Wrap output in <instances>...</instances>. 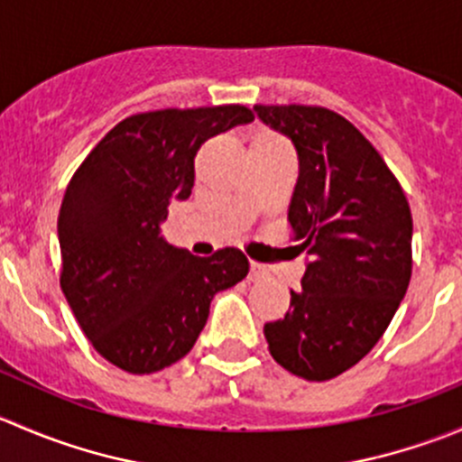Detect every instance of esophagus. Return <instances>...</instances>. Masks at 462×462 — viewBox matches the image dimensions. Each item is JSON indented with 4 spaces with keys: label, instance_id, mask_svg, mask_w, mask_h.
Instances as JSON below:
<instances>
[{
    "label": "esophagus",
    "instance_id": "esophagus-1",
    "mask_svg": "<svg viewBox=\"0 0 462 462\" xmlns=\"http://www.w3.org/2000/svg\"><path fill=\"white\" fill-rule=\"evenodd\" d=\"M265 277V268L257 261H250V282H261Z\"/></svg>",
    "mask_w": 462,
    "mask_h": 462
}]
</instances>
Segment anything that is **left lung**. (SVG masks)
<instances>
[{"instance_id":"8db88e82","label":"left lung","mask_w":462,"mask_h":462,"mask_svg":"<svg viewBox=\"0 0 462 462\" xmlns=\"http://www.w3.org/2000/svg\"><path fill=\"white\" fill-rule=\"evenodd\" d=\"M288 136L300 176L288 223L309 254L291 309L263 326L277 365L310 382L356 366L393 319L411 279L407 197L377 149L335 111L254 105Z\"/></svg>"}]
</instances>
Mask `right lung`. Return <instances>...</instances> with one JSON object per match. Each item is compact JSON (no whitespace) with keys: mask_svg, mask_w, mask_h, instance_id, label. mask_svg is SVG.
<instances>
[{"mask_svg":"<svg viewBox=\"0 0 462 462\" xmlns=\"http://www.w3.org/2000/svg\"><path fill=\"white\" fill-rule=\"evenodd\" d=\"M253 118L244 105L129 116L69 180L60 286L88 342L118 369L156 374L188 356L212 297L248 274L241 250L194 257L162 239L161 223L192 194L199 147Z\"/></svg>","mask_w":462,"mask_h":462,"instance_id":"obj_1","label":"right lung"}]
</instances>
